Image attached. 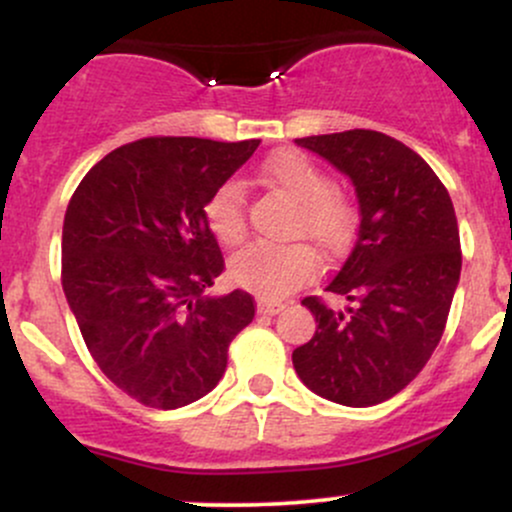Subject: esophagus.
Returning <instances> with one entry per match:
<instances>
[{
	"label": "esophagus",
	"instance_id": "obj_1",
	"mask_svg": "<svg viewBox=\"0 0 512 512\" xmlns=\"http://www.w3.org/2000/svg\"><path fill=\"white\" fill-rule=\"evenodd\" d=\"M284 308H286V303L269 301V298H262V301L257 303V313L260 315H276V313H281Z\"/></svg>",
	"mask_w": 512,
	"mask_h": 512
}]
</instances>
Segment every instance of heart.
Returning <instances> with one entry per match:
<instances>
[{
    "label": "heart",
    "instance_id": "heart-1",
    "mask_svg": "<svg viewBox=\"0 0 512 512\" xmlns=\"http://www.w3.org/2000/svg\"><path fill=\"white\" fill-rule=\"evenodd\" d=\"M264 180L296 202L293 236H308L325 255H337L349 245L356 228V209L334 185L332 175L301 151H279L264 163ZM204 221L211 236L226 248H236L248 236L245 192L238 180H226L204 202ZM317 257L305 243H252L233 255L228 272L238 286L281 296L315 274Z\"/></svg>",
    "mask_w": 512,
    "mask_h": 512
}]
</instances>
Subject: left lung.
Returning <instances> with one entry per match:
<instances>
[{"label": "left lung", "instance_id": "1", "mask_svg": "<svg viewBox=\"0 0 512 512\" xmlns=\"http://www.w3.org/2000/svg\"><path fill=\"white\" fill-rule=\"evenodd\" d=\"M349 175L361 226L322 298L303 305L317 330L293 351V368L315 395L344 407H373L404 390L443 337L460 281L462 252L452 199L409 146L373 129L296 139Z\"/></svg>", "mask_w": 512, "mask_h": 512}]
</instances>
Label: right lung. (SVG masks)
Wrapping results in <instances>:
<instances>
[{
	"instance_id": "1",
	"label": "right lung",
	"mask_w": 512,
	"mask_h": 512,
	"mask_svg": "<svg viewBox=\"0 0 512 512\" xmlns=\"http://www.w3.org/2000/svg\"><path fill=\"white\" fill-rule=\"evenodd\" d=\"M260 139L146 137L101 158L69 199L62 289L93 361L151 409H178L219 385L250 293L207 296L223 255L204 202Z\"/></svg>"
}]
</instances>
